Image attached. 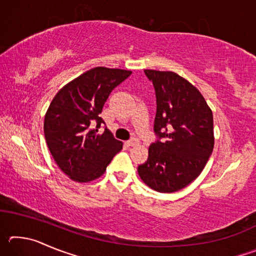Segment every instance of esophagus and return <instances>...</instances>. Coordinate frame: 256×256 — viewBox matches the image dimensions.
I'll return each instance as SVG.
<instances>
[{
  "label": "esophagus",
  "instance_id": "1",
  "mask_svg": "<svg viewBox=\"0 0 256 256\" xmlns=\"http://www.w3.org/2000/svg\"><path fill=\"white\" fill-rule=\"evenodd\" d=\"M126 144H128V146H136V144H138V138H131V140H128Z\"/></svg>",
  "mask_w": 256,
  "mask_h": 256
}]
</instances>
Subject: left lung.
<instances>
[{"label":"left lung","instance_id":"obj_1","mask_svg":"<svg viewBox=\"0 0 256 256\" xmlns=\"http://www.w3.org/2000/svg\"><path fill=\"white\" fill-rule=\"evenodd\" d=\"M157 99V140L138 167L144 183L160 193L184 188L201 174L214 146V116L196 86L172 71L144 70Z\"/></svg>","mask_w":256,"mask_h":256}]
</instances>
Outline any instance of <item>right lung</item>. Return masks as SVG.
Returning <instances> with one entry per match:
<instances>
[{"mask_svg":"<svg viewBox=\"0 0 256 256\" xmlns=\"http://www.w3.org/2000/svg\"><path fill=\"white\" fill-rule=\"evenodd\" d=\"M120 68H94L60 89L44 120L47 146L60 170L72 180L100 177L123 144L105 128L99 116L112 90L131 76Z\"/></svg>","mask_w":256,"mask_h":256,"instance_id":"add662e5","label":"right lung"}]
</instances>
